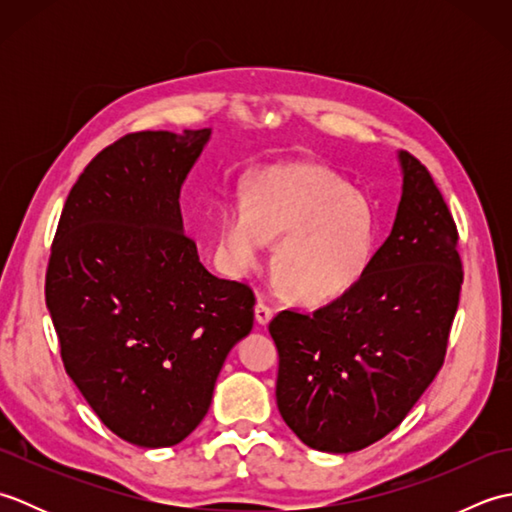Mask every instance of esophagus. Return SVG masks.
<instances>
[{
    "label": "esophagus",
    "mask_w": 512,
    "mask_h": 512,
    "mask_svg": "<svg viewBox=\"0 0 512 512\" xmlns=\"http://www.w3.org/2000/svg\"><path fill=\"white\" fill-rule=\"evenodd\" d=\"M273 314H275V310L270 308L266 301H257V306H255V319H257L259 325H266L270 319H273Z\"/></svg>",
    "instance_id": "esophagus-1"
}]
</instances>
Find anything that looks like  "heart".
I'll list each match as a JSON object with an SVG mask.
<instances>
[{
  "mask_svg": "<svg viewBox=\"0 0 512 512\" xmlns=\"http://www.w3.org/2000/svg\"><path fill=\"white\" fill-rule=\"evenodd\" d=\"M376 209L339 173L319 162H288L259 171L244 200L220 217V255L237 275L262 264L268 239H279L275 273L288 295L325 303L345 295L372 264Z\"/></svg>",
  "mask_w": 512,
  "mask_h": 512,
  "instance_id": "1",
  "label": "heart"
}]
</instances>
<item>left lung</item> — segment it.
Instances as JSON below:
<instances>
[{
	"instance_id": "left-lung-1",
	"label": "left lung",
	"mask_w": 512,
	"mask_h": 512,
	"mask_svg": "<svg viewBox=\"0 0 512 512\" xmlns=\"http://www.w3.org/2000/svg\"><path fill=\"white\" fill-rule=\"evenodd\" d=\"M402 198L358 284L328 306L281 310L277 407L310 449L352 453L385 438L431 385L462 290L458 226L431 173L400 151Z\"/></svg>"
}]
</instances>
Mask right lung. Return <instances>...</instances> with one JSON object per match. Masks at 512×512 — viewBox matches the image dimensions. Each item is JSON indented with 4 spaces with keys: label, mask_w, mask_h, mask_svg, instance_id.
I'll return each instance as SVG.
<instances>
[{
    "label": "right lung",
    "mask_w": 512,
    "mask_h": 512,
    "mask_svg": "<svg viewBox=\"0 0 512 512\" xmlns=\"http://www.w3.org/2000/svg\"><path fill=\"white\" fill-rule=\"evenodd\" d=\"M211 129L136 132L96 154L65 200L46 270L63 367L118 438L173 447L211 407L255 295L217 279L182 231L180 187Z\"/></svg>",
    "instance_id": "right-lung-1"
}]
</instances>
